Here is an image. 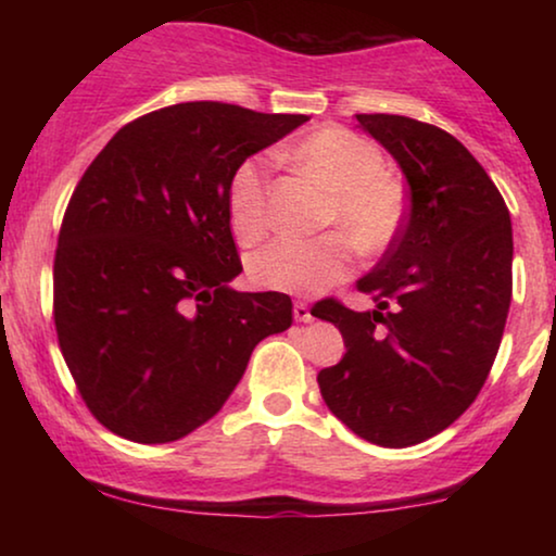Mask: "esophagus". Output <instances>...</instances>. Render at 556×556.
<instances>
[{"instance_id":"esophagus-1","label":"esophagus","mask_w":556,"mask_h":556,"mask_svg":"<svg viewBox=\"0 0 556 556\" xmlns=\"http://www.w3.org/2000/svg\"><path fill=\"white\" fill-rule=\"evenodd\" d=\"M293 316H295V321H303V324L314 321V314H311V306H308V303H303V301H295V303H293Z\"/></svg>"}]
</instances>
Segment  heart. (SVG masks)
<instances>
[{"label": "heart", "instance_id": "b5f03b06", "mask_svg": "<svg viewBox=\"0 0 556 556\" xmlns=\"http://www.w3.org/2000/svg\"><path fill=\"white\" fill-rule=\"evenodd\" d=\"M293 164L326 189L321 225L336 230L314 240L280 238L255 250L248 276L257 288L278 293L314 295L337 286L352 273L354 253L379 255L392 245L405 223V192L390 174L384 156L364 136L341 126L318 128L291 149ZM227 207L235 235L242 242L268 230V162L245 159L227 187ZM353 242L349 243L348 240Z\"/></svg>", "mask_w": 556, "mask_h": 556}]
</instances>
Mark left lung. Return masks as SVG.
<instances>
[{
    "label": "left lung",
    "mask_w": 556,
    "mask_h": 556,
    "mask_svg": "<svg viewBox=\"0 0 556 556\" xmlns=\"http://www.w3.org/2000/svg\"><path fill=\"white\" fill-rule=\"evenodd\" d=\"M356 121L400 164L409 207L356 283L377 306H316L346 346L318 371V387L356 435L407 447L458 420L489 377L511 303V217L483 166L443 128L390 113Z\"/></svg>",
    "instance_id": "obj_1"
}]
</instances>
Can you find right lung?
I'll return each mask as SVG.
<instances>
[{"instance_id": "add662e5", "label": "right lung", "mask_w": 556, "mask_h": 556, "mask_svg": "<svg viewBox=\"0 0 556 556\" xmlns=\"http://www.w3.org/2000/svg\"><path fill=\"white\" fill-rule=\"evenodd\" d=\"M308 116L177 103L105 143L67 202L52 270L60 352L103 428L172 443L219 413L250 354L293 321L286 293H240L227 187Z\"/></svg>"}]
</instances>
